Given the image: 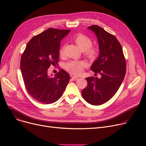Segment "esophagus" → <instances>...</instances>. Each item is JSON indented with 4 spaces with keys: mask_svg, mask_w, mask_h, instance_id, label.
I'll return each instance as SVG.
<instances>
[{
    "mask_svg": "<svg viewBox=\"0 0 146 146\" xmlns=\"http://www.w3.org/2000/svg\"><path fill=\"white\" fill-rule=\"evenodd\" d=\"M72 79L73 80H76L78 79V77H77V76H72Z\"/></svg>",
    "mask_w": 146,
    "mask_h": 146,
    "instance_id": "obj_1",
    "label": "esophagus"
}]
</instances>
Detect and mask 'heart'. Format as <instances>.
<instances>
[{"instance_id":"b5f03b06","label":"heart","mask_w":146,"mask_h":146,"mask_svg":"<svg viewBox=\"0 0 146 146\" xmlns=\"http://www.w3.org/2000/svg\"><path fill=\"white\" fill-rule=\"evenodd\" d=\"M74 41L78 45L79 48L83 51L85 52V55L91 60L95 59L99 54L97 48L91 46L92 41L89 37L82 34H78L74 36ZM60 54L63 56L64 52V47H63L60 50ZM85 66V63L82 61H71L66 63L64 66L66 70L73 74H80L83 67Z\"/></svg>"}]
</instances>
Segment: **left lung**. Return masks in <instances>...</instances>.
Wrapping results in <instances>:
<instances>
[{"instance_id": "8db88e82", "label": "left lung", "mask_w": 146, "mask_h": 146, "mask_svg": "<svg viewBox=\"0 0 146 146\" xmlns=\"http://www.w3.org/2000/svg\"><path fill=\"white\" fill-rule=\"evenodd\" d=\"M88 28L96 34L99 47V56L90 70L100 74L101 78H86L88 85L82 91V95L89 104L100 105L117 93L125 77L126 61L121 45L115 36L98 25Z\"/></svg>"}]
</instances>
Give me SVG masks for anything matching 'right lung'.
Here are the masks:
<instances>
[{
	"mask_svg": "<svg viewBox=\"0 0 146 146\" xmlns=\"http://www.w3.org/2000/svg\"><path fill=\"white\" fill-rule=\"evenodd\" d=\"M70 31L48 28L33 37L22 54L20 67L25 88L41 104L58 101L70 80V75L63 69L54 78L48 75L51 65L58 62L61 40Z\"/></svg>",
	"mask_w": 146,
	"mask_h": 146,
	"instance_id": "obj_1",
	"label": "right lung"
}]
</instances>
